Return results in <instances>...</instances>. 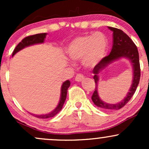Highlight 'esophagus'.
I'll return each instance as SVG.
<instances>
[{
    "label": "esophagus",
    "mask_w": 149,
    "mask_h": 149,
    "mask_svg": "<svg viewBox=\"0 0 149 149\" xmlns=\"http://www.w3.org/2000/svg\"><path fill=\"white\" fill-rule=\"evenodd\" d=\"M84 76L82 74H77L76 78H75V80L77 82H80L84 79Z\"/></svg>",
    "instance_id": "esophagus-1"
}]
</instances>
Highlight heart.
<instances>
[{"label":"heart","instance_id":"1","mask_svg":"<svg viewBox=\"0 0 149 149\" xmlns=\"http://www.w3.org/2000/svg\"><path fill=\"white\" fill-rule=\"evenodd\" d=\"M108 45L107 36L101 32H96L75 38L68 45L66 52L72 60H82L85 67L92 68L106 57Z\"/></svg>","mask_w":149,"mask_h":149}]
</instances>
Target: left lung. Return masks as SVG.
<instances>
[{
    "mask_svg": "<svg viewBox=\"0 0 149 149\" xmlns=\"http://www.w3.org/2000/svg\"><path fill=\"white\" fill-rule=\"evenodd\" d=\"M108 28L113 31L112 49L110 54L104 57L100 64L95 66L92 71V72L95 74L93 78L95 83V90L92 96V100L97 107L102 108L105 110H118L123 107L130 100L139 85L140 73H140L139 52L134 42L122 30L110 26H108ZM120 58H127L132 65L133 72V79L132 85L127 96L120 102L117 104L106 103L100 100L98 95L97 87L98 86V75L109 64Z\"/></svg>",
    "mask_w": 149,
    "mask_h": 149,
    "instance_id": "left-lung-1",
    "label": "left lung"
}]
</instances>
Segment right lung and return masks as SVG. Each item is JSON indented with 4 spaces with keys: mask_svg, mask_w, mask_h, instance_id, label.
Segmentation results:
<instances>
[{
    "mask_svg": "<svg viewBox=\"0 0 149 149\" xmlns=\"http://www.w3.org/2000/svg\"><path fill=\"white\" fill-rule=\"evenodd\" d=\"M47 33H38L35 34L33 36H27L24 38L23 40H22L17 45V47H15L13 52V57L16 54L17 52H18L19 51L22 50V49L25 48V47H29V46L36 45V44H40V43H43L44 40H45ZM71 83H70L69 80H66L63 83L62 85H61V96H60V100H59V104H58L57 107L50 113L46 114H42V115H35V114H32L34 116H36V118H49L54 117V116H56L62 109L63 105H64L65 100H66V95H67V90L69 88Z\"/></svg>",
    "mask_w": 149,
    "mask_h": 149,
    "instance_id": "1",
    "label": "right lung"
}]
</instances>
